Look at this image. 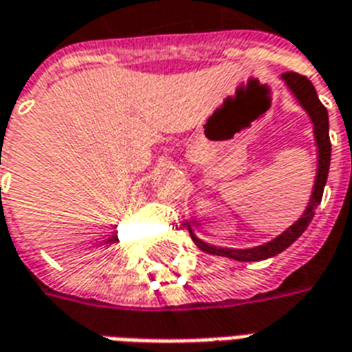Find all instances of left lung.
I'll use <instances>...</instances> for the list:
<instances>
[{
    "label": "left lung",
    "instance_id": "1",
    "mask_svg": "<svg viewBox=\"0 0 352 352\" xmlns=\"http://www.w3.org/2000/svg\"><path fill=\"white\" fill-rule=\"evenodd\" d=\"M283 80L287 82L288 88L292 90L296 96V100L302 103V107L309 113L313 126H315V139H317L318 146V169H317V181H315V188L311 194V201L305 213L300 217V221H296L287 232H283L279 237H275L273 241L254 249H222V247H213L207 245L204 241H199L198 237L192 234L194 243L198 245L199 249L209 254H217V256H228V258L241 260V262H256V260L272 258L275 254L283 252L287 247L294 243L298 237L302 236L305 228L309 226L311 219L315 214V209L320 206L322 199V192H324L326 179H328V169H330V154H332V145H330V135H328V111L320 103L317 96V90L311 85V80L307 77H303L300 73L287 72L283 73ZM190 228V226H188Z\"/></svg>",
    "mask_w": 352,
    "mask_h": 352
}]
</instances>
